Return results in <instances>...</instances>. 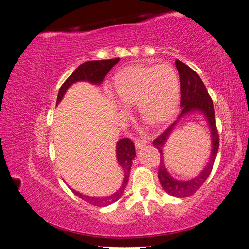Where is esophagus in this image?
<instances>
[{
	"mask_svg": "<svg viewBox=\"0 0 249 249\" xmlns=\"http://www.w3.org/2000/svg\"><path fill=\"white\" fill-rule=\"evenodd\" d=\"M148 143V141L146 139H137L136 141H135V146H136V148H141L143 146H145Z\"/></svg>",
	"mask_w": 249,
	"mask_h": 249,
	"instance_id": "34e87169",
	"label": "esophagus"
}]
</instances>
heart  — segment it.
Listing matches in <instances>:
<instances>
[{
  "label": "heart",
  "instance_id": "obj_1",
  "mask_svg": "<svg viewBox=\"0 0 249 249\" xmlns=\"http://www.w3.org/2000/svg\"><path fill=\"white\" fill-rule=\"evenodd\" d=\"M113 94L124 106L137 105L142 120L160 126L175 116L180 100V81L171 65H132L119 71Z\"/></svg>",
  "mask_w": 249,
  "mask_h": 249
}]
</instances>
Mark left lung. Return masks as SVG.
Returning a JSON list of instances; mask_svg holds the SVG:
<instances>
[{
    "label": "left lung",
    "mask_w": 249,
    "mask_h": 249,
    "mask_svg": "<svg viewBox=\"0 0 249 249\" xmlns=\"http://www.w3.org/2000/svg\"><path fill=\"white\" fill-rule=\"evenodd\" d=\"M176 66L180 79V94H182L180 96V99H182L180 100V108H182V112H180L176 122H173L166 131L154 140L153 144L161 154V164L159 172H158V178H159L163 189L171 196L184 198L196 192L209 178L214 166L218 147H219V136H218L216 129L214 104L211 100L200 77L189 66L178 59L176 60ZM194 112L201 114L209 127L211 137V154L209 161L198 176L186 181L175 179L170 175L163 163V147L176 124L183 118Z\"/></svg>",
    "instance_id": "8db88e82"
}]
</instances>
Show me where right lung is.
Here are the masks:
<instances>
[{
  "label": "right lung",
  "instance_id": "right-lung-1",
  "mask_svg": "<svg viewBox=\"0 0 249 249\" xmlns=\"http://www.w3.org/2000/svg\"><path fill=\"white\" fill-rule=\"evenodd\" d=\"M119 62V58L116 59H109V60H95V61H87L81 64L78 69L74 71L69 77L63 85L60 88L58 96H57V105L62 101L64 94L66 93L72 84L77 82H88L93 85H100L103 83L106 74L111 71V69L115 64ZM116 160L119 165L120 169L124 171V180L119 189L109 196L104 197H94L88 196V195L82 194L76 190L72 192L82 198L84 201L93 205L96 207H106L111 205V203L117 201L125 189V187L129 182V176L132 167V161L136 157V152H135L134 143L129 138H123L117 141L116 143Z\"/></svg>",
  "mask_w": 249,
  "mask_h": 249
}]
</instances>
